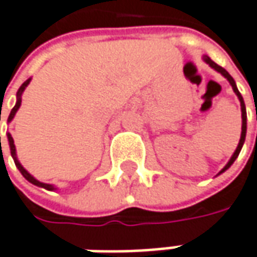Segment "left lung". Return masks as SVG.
<instances>
[{"mask_svg": "<svg viewBox=\"0 0 257 257\" xmlns=\"http://www.w3.org/2000/svg\"><path fill=\"white\" fill-rule=\"evenodd\" d=\"M202 59H204L205 62L211 67V68H214L217 72H219L224 78H227L228 80V83H230V85L233 87L234 93H235V96L238 97V100H240V107H241V135H240V141H238V145H237V148H235V151H234V154L231 156V159L228 160V163L224 166V169L219 172L218 174L224 173L227 169H230L231 167V164H233L234 161H235V159L238 157V154H240V151H241V147H243V144H244V140H246V131H247V116H246V106H244V100H243V97H241V94H240V91H238V88H237V85H235V81H234V78L225 71V69L222 68V67H219L218 64H215L208 55H204L202 56Z\"/></svg>", "mask_w": 257, "mask_h": 257, "instance_id": "obj_1", "label": "left lung"}]
</instances>
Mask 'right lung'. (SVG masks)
<instances>
[{
    "mask_svg": "<svg viewBox=\"0 0 257 257\" xmlns=\"http://www.w3.org/2000/svg\"><path fill=\"white\" fill-rule=\"evenodd\" d=\"M30 81H32V78H29V80H26L22 85H20V88H19V91H17V101H16V106L11 109V112H10V116H8V123L14 119V116H16V113H17V110L20 109V106H22V96H23V91L26 90V87L30 84ZM7 140H8V145H10V153H11V157H13V160H14V163H16V167L20 170V173L23 174V177L26 179V180H29L32 185H35V186H39V188H43L46 189V190H55V186L53 185H49V183H43V182H39L38 179H35L32 174L29 173L26 169H24L23 166H22V163L19 161V159H17V153H16V145H14V140H13V137H11V134L8 132L7 134ZM0 147H1V137H0Z\"/></svg>",
    "mask_w": 257,
    "mask_h": 257,
    "instance_id": "obj_1",
    "label": "right lung"
}]
</instances>
